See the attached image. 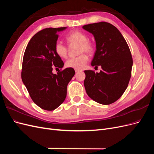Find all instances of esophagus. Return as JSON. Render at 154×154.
<instances>
[{
  "label": "esophagus",
  "instance_id": "esophagus-1",
  "mask_svg": "<svg viewBox=\"0 0 154 154\" xmlns=\"http://www.w3.org/2000/svg\"><path fill=\"white\" fill-rule=\"evenodd\" d=\"M79 71H80V70H79V69H75V72H78Z\"/></svg>",
  "mask_w": 154,
  "mask_h": 154
}]
</instances>
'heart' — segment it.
Segmentation results:
<instances>
[{
	"mask_svg": "<svg viewBox=\"0 0 154 154\" xmlns=\"http://www.w3.org/2000/svg\"><path fill=\"white\" fill-rule=\"evenodd\" d=\"M66 41L69 45H78L77 52L80 54L77 57L67 60L66 66L69 68L82 69L85 67L88 62V55H92L95 51V46L91 40L88 39L87 35L80 31H73L66 36ZM54 51L59 57L66 58L68 54V49L66 45L60 42H57L54 45Z\"/></svg>",
	"mask_w": 154,
	"mask_h": 154,
	"instance_id": "heart-1",
	"label": "heart"
}]
</instances>
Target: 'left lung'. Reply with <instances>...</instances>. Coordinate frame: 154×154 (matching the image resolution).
<instances>
[{"label":"left lung","instance_id":"left-lung-1","mask_svg":"<svg viewBox=\"0 0 154 154\" xmlns=\"http://www.w3.org/2000/svg\"><path fill=\"white\" fill-rule=\"evenodd\" d=\"M94 36L96 51L91 66H101L100 72L85 71L84 86L88 96L97 103L110 105L127 89L133 61L128 45L116 27L100 22L83 26Z\"/></svg>","mask_w":154,"mask_h":154}]
</instances>
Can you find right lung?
Returning a JSON list of instances; mask_svg holds the SVG:
<instances>
[{
    "label": "right lung",
    "mask_w": 154,
    "mask_h": 154,
    "mask_svg": "<svg viewBox=\"0 0 154 154\" xmlns=\"http://www.w3.org/2000/svg\"><path fill=\"white\" fill-rule=\"evenodd\" d=\"M66 29L50 27L40 31L29 42L23 57L22 82L34 103L45 110H53L63 103L68 83L75 74L72 68L53 73L54 66L63 67L54 47L58 32Z\"/></svg>",
    "instance_id": "obj_1"
}]
</instances>
